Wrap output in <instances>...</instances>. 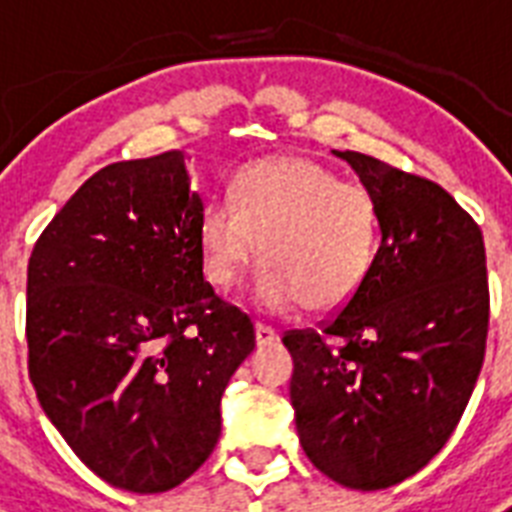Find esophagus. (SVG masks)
I'll list each match as a JSON object with an SVG mask.
<instances>
[{"label":"esophagus","instance_id":"1","mask_svg":"<svg viewBox=\"0 0 512 512\" xmlns=\"http://www.w3.org/2000/svg\"><path fill=\"white\" fill-rule=\"evenodd\" d=\"M255 340H257V345L263 348V345H271V342L279 340V332H276V329H271V327H265V324H257Z\"/></svg>","mask_w":512,"mask_h":512}]
</instances>
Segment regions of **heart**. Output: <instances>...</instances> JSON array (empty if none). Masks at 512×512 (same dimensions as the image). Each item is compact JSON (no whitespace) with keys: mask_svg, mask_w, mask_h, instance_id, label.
I'll use <instances>...</instances> for the list:
<instances>
[{"mask_svg":"<svg viewBox=\"0 0 512 512\" xmlns=\"http://www.w3.org/2000/svg\"><path fill=\"white\" fill-rule=\"evenodd\" d=\"M231 199H212L199 215L209 284L231 289L260 255L255 297L265 311H332L372 271L380 212L366 185L305 156H268L233 175Z\"/></svg>","mask_w":512,"mask_h":512,"instance_id":"obj_1","label":"heart"}]
</instances>
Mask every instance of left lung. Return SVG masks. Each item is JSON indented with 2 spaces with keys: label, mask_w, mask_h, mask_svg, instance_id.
<instances>
[{
  "label": "left lung",
  "mask_w": 512,
  "mask_h": 512,
  "mask_svg": "<svg viewBox=\"0 0 512 512\" xmlns=\"http://www.w3.org/2000/svg\"><path fill=\"white\" fill-rule=\"evenodd\" d=\"M372 191L380 249L321 329H292L289 398L308 460L337 484L388 489L436 457L484 364L489 279L476 220L428 177L335 151Z\"/></svg>",
  "instance_id": "obj_1"
}]
</instances>
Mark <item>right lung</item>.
<instances>
[{
  "instance_id": "1",
  "label": "right lung",
  "mask_w": 512,
  "mask_h": 512,
  "mask_svg": "<svg viewBox=\"0 0 512 512\" xmlns=\"http://www.w3.org/2000/svg\"><path fill=\"white\" fill-rule=\"evenodd\" d=\"M201 196L183 151L103 167L34 244L28 377L106 484L175 489L220 438V398L255 348L247 313L204 281Z\"/></svg>"
}]
</instances>
